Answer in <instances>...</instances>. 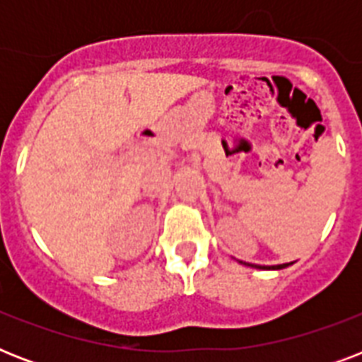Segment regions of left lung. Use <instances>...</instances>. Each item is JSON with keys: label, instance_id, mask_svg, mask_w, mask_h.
Masks as SVG:
<instances>
[{"label": "left lung", "instance_id": "left-lung-1", "mask_svg": "<svg viewBox=\"0 0 362 362\" xmlns=\"http://www.w3.org/2000/svg\"><path fill=\"white\" fill-rule=\"evenodd\" d=\"M250 267H255V269H286V267H289V263L274 264V267H261V264H250Z\"/></svg>", "mask_w": 362, "mask_h": 362}]
</instances>
